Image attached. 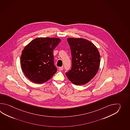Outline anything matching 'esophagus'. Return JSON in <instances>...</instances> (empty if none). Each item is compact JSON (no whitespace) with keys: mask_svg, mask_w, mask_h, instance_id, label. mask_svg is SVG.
Returning a JSON list of instances; mask_svg holds the SVG:
<instances>
[{"mask_svg":"<svg viewBox=\"0 0 130 130\" xmlns=\"http://www.w3.org/2000/svg\"><path fill=\"white\" fill-rule=\"evenodd\" d=\"M63 69H64V67H63V66H61V67H59V70L60 71H62Z\"/></svg>","mask_w":130,"mask_h":130,"instance_id":"obj_1","label":"esophagus"}]
</instances>
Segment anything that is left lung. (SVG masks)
I'll use <instances>...</instances> for the list:
<instances>
[{"label": "left lung", "instance_id": "left-lung-1", "mask_svg": "<svg viewBox=\"0 0 130 130\" xmlns=\"http://www.w3.org/2000/svg\"><path fill=\"white\" fill-rule=\"evenodd\" d=\"M72 54V69L66 73L77 86L89 82L97 74L100 66V53L91 42L85 39H67Z\"/></svg>", "mask_w": 130, "mask_h": 130}]
</instances>
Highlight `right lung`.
I'll return each instance as SVG.
<instances>
[{
	"instance_id": "1",
	"label": "right lung",
	"mask_w": 130,
	"mask_h": 130,
	"mask_svg": "<svg viewBox=\"0 0 130 130\" xmlns=\"http://www.w3.org/2000/svg\"><path fill=\"white\" fill-rule=\"evenodd\" d=\"M61 41L58 38L33 39L23 50L21 67L26 77L34 83L46 82L57 71L53 51Z\"/></svg>"
}]
</instances>
